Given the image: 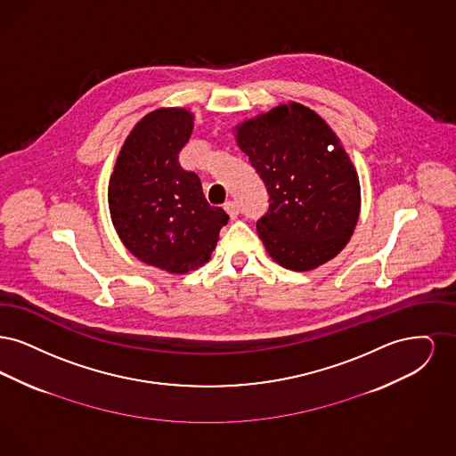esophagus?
Masks as SVG:
<instances>
[{
    "instance_id": "obj_1",
    "label": "esophagus",
    "mask_w": 456,
    "mask_h": 456,
    "mask_svg": "<svg viewBox=\"0 0 456 456\" xmlns=\"http://www.w3.org/2000/svg\"><path fill=\"white\" fill-rule=\"evenodd\" d=\"M224 208H225V212H227V216L231 218H236L239 216V207L236 201H227L225 205H224Z\"/></svg>"
}]
</instances>
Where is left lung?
<instances>
[{
    "mask_svg": "<svg viewBox=\"0 0 456 456\" xmlns=\"http://www.w3.org/2000/svg\"><path fill=\"white\" fill-rule=\"evenodd\" d=\"M236 140L270 195L268 212L256 222L268 255L294 272L335 258L355 229L361 186L325 119L289 102L240 123Z\"/></svg>",
    "mask_w": 456,
    "mask_h": 456,
    "instance_id": "8db88e82",
    "label": "left lung"
}]
</instances>
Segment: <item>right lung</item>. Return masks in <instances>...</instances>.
Masks as SVG:
<instances>
[{"instance_id":"1","label":"right lung","mask_w":456,"mask_h":456,"mask_svg":"<svg viewBox=\"0 0 456 456\" xmlns=\"http://www.w3.org/2000/svg\"><path fill=\"white\" fill-rule=\"evenodd\" d=\"M193 112L155 109L131 130L109 181V212L126 249L169 273L210 260L229 216L212 207L195 173L179 166Z\"/></svg>"}]
</instances>
